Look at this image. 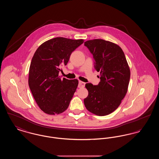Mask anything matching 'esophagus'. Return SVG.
<instances>
[{
	"label": "esophagus",
	"instance_id": "esophagus-1",
	"mask_svg": "<svg viewBox=\"0 0 159 159\" xmlns=\"http://www.w3.org/2000/svg\"><path fill=\"white\" fill-rule=\"evenodd\" d=\"M84 86H85V83H84V82H82V81H79V82L78 87H79V88H83V87H84Z\"/></svg>",
	"mask_w": 159,
	"mask_h": 159
}]
</instances>
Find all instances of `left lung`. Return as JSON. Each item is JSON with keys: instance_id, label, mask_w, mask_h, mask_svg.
<instances>
[{"instance_id": "left-lung-1", "label": "left lung", "mask_w": 159, "mask_h": 159, "mask_svg": "<svg viewBox=\"0 0 159 159\" xmlns=\"http://www.w3.org/2000/svg\"><path fill=\"white\" fill-rule=\"evenodd\" d=\"M84 43L93 55L95 69L100 72L98 85L85 84L89 93L84 104L92 113L106 116L118 108L127 93L130 76L128 64L121 48L114 43L93 39Z\"/></svg>"}]
</instances>
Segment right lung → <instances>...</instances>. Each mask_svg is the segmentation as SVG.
<instances>
[{
  "label": "right lung",
  "mask_w": 159,
  "mask_h": 159,
  "mask_svg": "<svg viewBox=\"0 0 159 159\" xmlns=\"http://www.w3.org/2000/svg\"><path fill=\"white\" fill-rule=\"evenodd\" d=\"M83 42V39L53 38L42 43L34 54L29 85L37 104L45 113L58 114L67 109L79 82L62 80L59 72L61 66L67 65L71 53Z\"/></svg>",
  "instance_id": "1"
}]
</instances>
